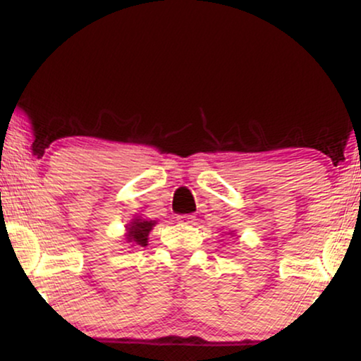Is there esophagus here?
<instances>
[{
	"instance_id": "obj_1",
	"label": "esophagus",
	"mask_w": 361,
	"mask_h": 361,
	"mask_svg": "<svg viewBox=\"0 0 361 361\" xmlns=\"http://www.w3.org/2000/svg\"><path fill=\"white\" fill-rule=\"evenodd\" d=\"M193 221H195V216H193V214H185V216H180V218H179V223H182V224H192Z\"/></svg>"
}]
</instances>
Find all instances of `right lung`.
<instances>
[{"instance_id":"1","label":"right lung","mask_w":361,"mask_h":361,"mask_svg":"<svg viewBox=\"0 0 361 361\" xmlns=\"http://www.w3.org/2000/svg\"><path fill=\"white\" fill-rule=\"evenodd\" d=\"M153 221H143V219H134L129 224V232H127V238L129 242H134L135 245L145 247L148 242V234L153 229Z\"/></svg>"}]
</instances>
